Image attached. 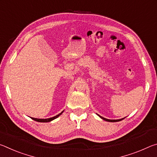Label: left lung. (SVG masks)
Instances as JSON below:
<instances>
[{
  "label": "left lung",
  "mask_w": 157,
  "mask_h": 157,
  "mask_svg": "<svg viewBox=\"0 0 157 157\" xmlns=\"http://www.w3.org/2000/svg\"><path fill=\"white\" fill-rule=\"evenodd\" d=\"M98 116L100 117V118H102V119H103V120H104V121H108V122H118V121H122V120H123V119L124 118H122V119H118V120H109V119H107V118H103V117L100 116V115H98Z\"/></svg>",
  "instance_id": "obj_1"
}]
</instances>
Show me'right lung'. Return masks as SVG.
<instances>
[{"instance_id": "add662e5", "label": "right lung", "mask_w": 157, "mask_h": 157, "mask_svg": "<svg viewBox=\"0 0 157 157\" xmlns=\"http://www.w3.org/2000/svg\"><path fill=\"white\" fill-rule=\"evenodd\" d=\"M63 112V111H62V112H61L59 114H58V115L55 116H54V117H52V118H46V119L34 118H31L33 119V120L35 121H37V122H40V123H48V122H50V121H53V120H55V118H58V117H59V116L61 115V114H62Z\"/></svg>"}]
</instances>
